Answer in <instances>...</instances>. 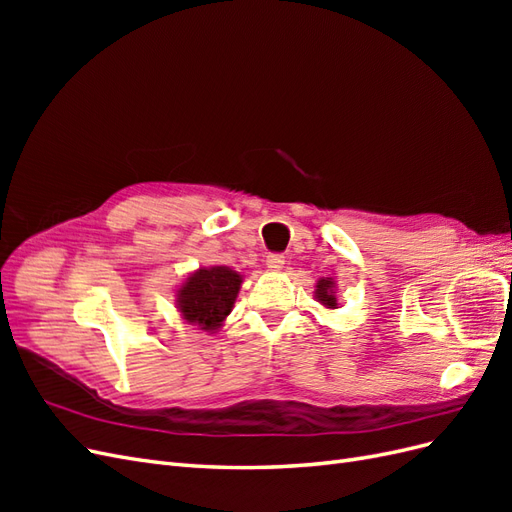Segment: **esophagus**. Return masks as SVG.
I'll return each instance as SVG.
<instances>
[{
	"label": "esophagus",
	"mask_w": 512,
	"mask_h": 512,
	"mask_svg": "<svg viewBox=\"0 0 512 512\" xmlns=\"http://www.w3.org/2000/svg\"><path fill=\"white\" fill-rule=\"evenodd\" d=\"M284 262L286 260H284L282 254H269L267 260H265V265H267L269 271H280L284 267Z\"/></svg>",
	"instance_id": "esophagus-1"
}]
</instances>
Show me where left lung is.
Wrapping results in <instances>:
<instances>
[{"label": "left lung", "mask_w": 512, "mask_h": 512, "mask_svg": "<svg viewBox=\"0 0 512 512\" xmlns=\"http://www.w3.org/2000/svg\"><path fill=\"white\" fill-rule=\"evenodd\" d=\"M316 299L318 303H322L324 307L335 309L337 307V299H335V282L331 277H322V280L316 284Z\"/></svg>", "instance_id": "left-lung-1"}]
</instances>
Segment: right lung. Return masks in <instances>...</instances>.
<instances>
[{
  "label": "right lung",
  "instance_id": "right-lung-1",
  "mask_svg": "<svg viewBox=\"0 0 512 512\" xmlns=\"http://www.w3.org/2000/svg\"><path fill=\"white\" fill-rule=\"evenodd\" d=\"M243 277L228 267L198 269L177 290V309L183 320L215 333L237 301Z\"/></svg>",
  "mask_w": 512,
  "mask_h": 512
}]
</instances>
